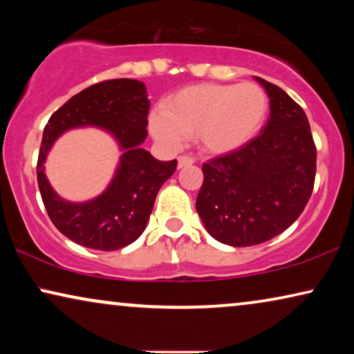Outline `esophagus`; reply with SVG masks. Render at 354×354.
<instances>
[{"mask_svg":"<svg viewBox=\"0 0 354 354\" xmlns=\"http://www.w3.org/2000/svg\"><path fill=\"white\" fill-rule=\"evenodd\" d=\"M193 162H195V161H193V158H190V156H180V158L177 159V167L178 169L188 167V166H192Z\"/></svg>","mask_w":354,"mask_h":354,"instance_id":"esophagus-1","label":"esophagus"}]
</instances>
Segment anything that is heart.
Segmentation results:
<instances>
[{
  "instance_id": "1",
  "label": "heart",
  "mask_w": 354,
  "mask_h": 354,
  "mask_svg": "<svg viewBox=\"0 0 354 354\" xmlns=\"http://www.w3.org/2000/svg\"><path fill=\"white\" fill-rule=\"evenodd\" d=\"M269 114V98L263 86L193 85L161 104L149 129L158 142L180 147L183 137H195L198 147L209 154L235 151L258 137Z\"/></svg>"
}]
</instances>
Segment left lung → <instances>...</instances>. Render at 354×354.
Listing matches in <instances>:
<instances>
[{
  "mask_svg": "<svg viewBox=\"0 0 354 354\" xmlns=\"http://www.w3.org/2000/svg\"><path fill=\"white\" fill-rule=\"evenodd\" d=\"M270 118L248 145L203 164L196 211L207 234L230 246L264 243L288 229L311 198L316 147L308 118L277 85L254 77Z\"/></svg>",
  "mask_w": 354,
  "mask_h": 354,
  "instance_id": "left-lung-1",
  "label": "left lung"
}]
</instances>
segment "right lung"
<instances>
[{"mask_svg": "<svg viewBox=\"0 0 354 354\" xmlns=\"http://www.w3.org/2000/svg\"><path fill=\"white\" fill-rule=\"evenodd\" d=\"M149 100L143 82L114 79L91 85L61 106L48 120L37 164L43 205L56 229L85 248L114 251L143 234L159 188L176 172L177 161H158L142 148L147 140ZM96 127L118 143L115 176L98 197L67 202L50 187L44 162L52 145L72 128Z\"/></svg>", "mask_w": 354, "mask_h": 354, "instance_id": "right-lung-1", "label": "right lung"}]
</instances>
